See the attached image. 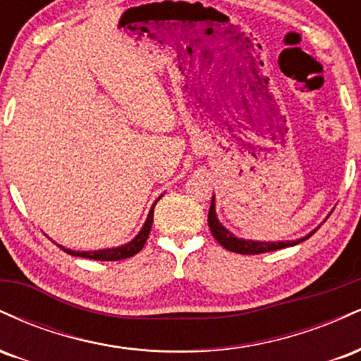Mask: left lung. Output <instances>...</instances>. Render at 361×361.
I'll return each mask as SVG.
<instances>
[{
  "label": "left lung",
  "instance_id": "8db88e82",
  "mask_svg": "<svg viewBox=\"0 0 361 361\" xmlns=\"http://www.w3.org/2000/svg\"><path fill=\"white\" fill-rule=\"evenodd\" d=\"M209 227L212 231V235L217 239V243L221 244L222 247H226L227 251L233 252H239V255H259V252H270V251H276V250H283V247L288 246H295L305 239H309V235L299 239V241H287V243H259V241H246V239H238L234 238L233 234L229 233L227 229H224L221 226V222L217 221L215 217V205H214V198L212 204H210V210H209Z\"/></svg>",
  "mask_w": 361,
  "mask_h": 361
}]
</instances>
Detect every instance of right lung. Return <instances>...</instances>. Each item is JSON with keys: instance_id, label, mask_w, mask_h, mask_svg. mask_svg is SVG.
Returning <instances> with one entry per match:
<instances>
[{"instance_id": "right-lung-1", "label": "right lung", "mask_w": 361, "mask_h": 361, "mask_svg": "<svg viewBox=\"0 0 361 361\" xmlns=\"http://www.w3.org/2000/svg\"><path fill=\"white\" fill-rule=\"evenodd\" d=\"M161 198V197H159ZM157 198V200H159ZM157 200L154 202V205L157 204ZM154 205H152L151 212L147 215V221L144 224L142 231L135 235V239H132L130 243L126 244V246H120V247H111V250H102V251H71V250H66L62 247L66 252H69L71 256H81V258H90V259H97V261H118V259H126L130 258V256L137 255V252L142 250L144 244H146L149 233H151V227H152V217H154Z\"/></svg>"}]
</instances>
